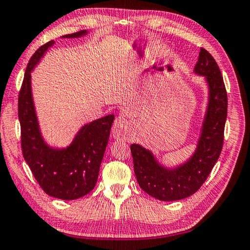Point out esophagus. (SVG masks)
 Masks as SVG:
<instances>
[{
	"label": "esophagus",
	"instance_id": "1",
	"mask_svg": "<svg viewBox=\"0 0 250 250\" xmlns=\"http://www.w3.org/2000/svg\"><path fill=\"white\" fill-rule=\"evenodd\" d=\"M112 135L114 139H125L128 136V124L126 118L120 115L115 118L112 128Z\"/></svg>",
	"mask_w": 250,
	"mask_h": 250
}]
</instances>
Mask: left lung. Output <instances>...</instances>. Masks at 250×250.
Returning a JSON list of instances; mask_svg holds the SVG:
<instances>
[{
  "instance_id": "left-lung-1",
  "label": "left lung",
  "mask_w": 250,
  "mask_h": 250,
  "mask_svg": "<svg viewBox=\"0 0 250 250\" xmlns=\"http://www.w3.org/2000/svg\"><path fill=\"white\" fill-rule=\"evenodd\" d=\"M193 73L204 78L208 89L200 136L193 154L185 163L168 166L151 150L132 144L134 171L139 187L160 201H177L194 194L212 171L221 155L227 117V94L216 61L201 48Z\"/></svg>"
}]
</instances>
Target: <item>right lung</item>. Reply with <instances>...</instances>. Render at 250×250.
Listing matches in <instances>:
<instances>
[{"label":"right lung","instance_id":"obj_1","mask_svg":"<svg viewBox=\"0 0 250 250\" xmlns=\"http://www.w3.org/2000/svg\"><path fill=\"white\" fill-rule=\"evenodd\" d=\"M87 34L85 29L61 38H79ZM54 45L55 41H50L38 48L26 68L19 96L21 150L35 179L48 195L61 200H76L89 193L96 185L114 115L111 114L82 125L65 147L51 146L46 141L35 106L32 72Z\"/></svg>","mask_w":250,"mask_h":250}]
</instances>
